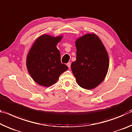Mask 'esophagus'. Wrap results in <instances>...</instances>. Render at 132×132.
<instances>
[{"mask_svg":"<svg viewBox=\"0 0 132 132\" xmlns=\"http://www.w3.org/2000/svg\"><path fill=\"white\" fill-rule=\"evenodd\" d=\"M67 66H68V67L69 68H70V66H71V63L70 62H69L67 63Z\"/></svg>","mask_w":132,"mask_h":132,"instance_id":"1","label":"esophagus"}]
</instances>
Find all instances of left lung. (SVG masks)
<instances>
[{
	"label": "left lung",
	"instance_id": "left-lung-1",
	"mask_svg": "<svg viewBox=\"0 0 132 132\" xmlns=\"http://www.w3.org/2000/svg\"><path fill=\"white\" fill-rule=\"evenodd\" d=\"M76 60L71 64L76 81L85 89L95 88L107 75L109 60L101 40L95 33L86 34L75 42Z\"/></svg>",
	"mask_w": 132,
	"mask_h": 132
}]
</instances>
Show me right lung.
Masks as SVG:
<instances>
[{
  "label": "right lung",
  "mask_w": 132,
  "mask_h": 132,
  "mask_svg": "<svg viewBox=\"0 0 132 132\" xmlns=\"http://www.w3.org/2000/svg\"><path fill=\"white\" fill-rule=\"evenodd\" d=\"M62 37V35H41L29 50L26 57L27 69L33 80L39 85L51 86L68 69V67L60 62V52L56 47Z\"/></svg>",
  "instance_id": "add662e5"
}]
</instances>
